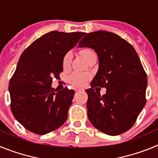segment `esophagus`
<instances>
[{"label": "esophagus", "mask_w": 158, "mask_h": 158, "mask_svg": "<svg viewBox=\"0 0 158 158\" xmlns=\"http://www.w3.org/2000/svg\"><path fill=\"white\" fill-rule=\"evenodd\" d=\"M75 91L76 92H83L84 89H81V88H76V89H75Z\"/></svg>", "instance_id": "34e87169"}]
</instances>
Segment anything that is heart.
Returning <instances> with one entry per match:
<instances>
[{"label":"heart","instance_id":"b5f03b06","mask_svg":"<svg viewBox=\"0 0 158 158\" xmlns=\"http://www.w3.org/2000/svg\"><path fill=\"white\" fill-rule=\"evenodd\" d=\"M81 54L84 57V58L87 61L93 54H95V52L93 50H91V49L85 48L83 49L81 51ZM71 60H72V55H71L70 53H67L65 56H64L63 61H62V65H63L64 69H68L69 68L71 63ZM89 77H89V75L88 73L74 72L72 74L69 75V78H68V81H69V82L72 85L81 87V86H83L89 81Z\"/></svg>","mask_w":158,"mask_h":158}]
</instances>
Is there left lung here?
<instances>
[{"mask_svg": "<svg viewBox=\"0 0 158 158\" xmlns=\"http://www.w3.org/2000/svg\"><path fill=\"white\" fill-rule=\"evenodd\" d=\"M78 47L93 49L99 58L98 71L91 88L85 90L89 121L106 135L126 132L146 101L147 77L135 48L116 34L104 31L87 34ZM96 86L106 87V94L96 93Z\"/></svg>", "mask_w": 158, "mask_h": 158, "instance_id": "left-lung-1", "label": "left lung"}]
</instances>
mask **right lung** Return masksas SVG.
Listing matches in <instances>:
<instances>
[{
	"instance_id": "1",
	"label": "right lung",
	"mask_w": 158,
	"mask_h": 158,
	"mask_svg": "<svg viewBox=\"0 0 158 158\" xmlns=\"http://www.w3.org/2000/svg\"><path fill=\"white\" fill-rule=\"evenodd\" d=\"M85 32H48L21 54L8 86L11 110L27 131L46 135L66 121L75 92L51 87L53 78L63 71L66 53L77 44Z\"/></svg>"
}]
</instances>
